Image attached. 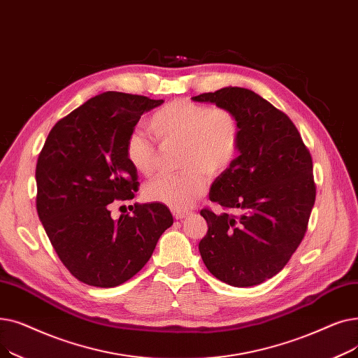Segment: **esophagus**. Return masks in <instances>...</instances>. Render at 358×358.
<instances>
[{"mask_svg":"<svg viewBox=\"0 0 358 358\" xmlns=\"http://www.w3.org/2000/svg\"><path fill=\"white\" fill-rule=\"evenodd\" d=\"M189 215V213L188 211H180V210H173V217L176 218V220H182V218H185V217H188Z\"/></svg>","mask_w":358,"mask_h":358,"instance_id":"obj_1","label":"esophagus"}]
</instances>
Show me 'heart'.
<instances>
[{"instance_id": "b5f03b06", "label": "heart", "mask_w": 358, "mask_h": 358, "mask_svg": "<svg viewBox=\"0 0 358 358\" xmlns=\"http://www.w3.org/2000/svg\"><path fill=\"white\" fill-rule=\"evenodd\" d=\"M148 129L163 143H180L179 166L185 170L164 175L144 186L148 201L185 210L207 189V176L217 178L233 164L242 137V127L231 110L191 100H173L152 113ZM125 157L144 176L157 169V148L141 132H131L125 141Z\"/></svg>"}]
</instances>
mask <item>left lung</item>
<instances>
[{
    "label": "left lung",
    "mask_w": 358,
    "mask_h": 358,
    "mask_svg": "<svg viewBox=\"0 0 358 358\" xmlns=\"http://www.w3.org/2000/svg\"><path fill=\"white\" fill-rule=\"evenodd\" d=\"M192 100L231 110L242 127L241 155L210 191L213 202L239 214L201 210L208 224L201 258L220 281L258 285L285 266L308 230L316 198L312 156L292 119L252 90L224 87Z\"/></svg>",
    "instance_id": "8db88e82"
}]
</instances>
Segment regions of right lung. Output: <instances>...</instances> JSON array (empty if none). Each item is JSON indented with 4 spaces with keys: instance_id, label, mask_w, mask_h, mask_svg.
Listing matches in <instances>:
<instances>
[{
    "instance_id": "1",
    "label": "right lung",
    "mask_w": 358,
    "mask_h": 358,
    "mask_svg": "<svg viewBox=\"0 0 358 358\" xmlns=\"http://www.w3.org/2000/svg\"><path fill=\"white\" fill-rule=\"evenodd\" d=\"M163 100L106 92L50 129L36 164V210L61 262L84 284L121 285L148 262L173 224L163 203H134L117 220L109 203L132 199L138 175L125 141L143 113Z\"/></svg>"
}]
</instances>
